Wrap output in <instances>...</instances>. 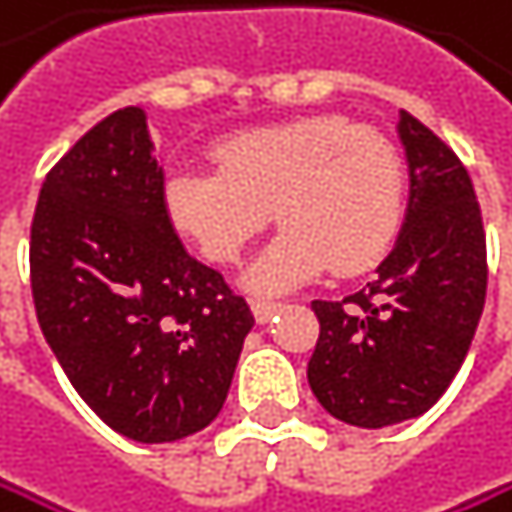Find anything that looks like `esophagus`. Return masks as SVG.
<instances>
[{"label": "esophagus", "instance_id": "obj_1", "mask_svg": "<svg viewBox=\"0 0 512 512\" xmlns=\"http://www.w3.org/2000/svg\"><path fill=\"white\" fill-rule=\"evenodd\" d=\"M280 308H284L280 302H271V299H253V314H256V320H259V323H268Z\"/></svg>", "mask_w": 512, "mask_h": 512}]
</instances>
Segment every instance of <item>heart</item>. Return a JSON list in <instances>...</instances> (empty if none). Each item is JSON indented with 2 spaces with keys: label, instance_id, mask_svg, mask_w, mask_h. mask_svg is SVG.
Segmentation results:
<instances>
[{
  "label": "heart",
  "instance_id": "heart-1",
  "mask_svg": "<svg viewBox=\"0 0 512 512\" xmlns=\"http://www.w3.org/2000/svg\"><path fill=\"white\" fill-rule=\"evenodd\" d=\"M213 155L219 170L183 164L164 176V213L204 259L228 265L277 210L284 228L244 274L256 293H284L329 265L360 274L400 235L403 158L372 127L314 115L232 134Z\"/></svg>",
  "mask_w": 512,
  "mask_h": 512
}]
</instances>
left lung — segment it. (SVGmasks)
<instances>
[{
    "mask_svg": "<svg viewBox=\"0 0 512 512\" xmlns=\"http://www.w3.org/2000/svg\"><path fill=\"white\" fill-rule=\"evenodd\" d=\"M397 134L409 164V207L394 250L366 290L311 308L320 339L308 385L354 427L424 415L458 375L485 305V232L458 155L409 112Z\"/></svg>",
    "mask_w": 512,
    "mask_h": 512,
    "instance_id": "1",
    "label": "left lung"
}]
</instances>
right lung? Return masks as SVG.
<instances>
[{
  "label": "right lung",
  "instance_id": "1",
  "mask_svg": "<svg viewBox=\"0 0 512 512\" xmlns=\"http://www.w3.org/2000/svg\"><path fill=\"white\" fill-rule=\"evenodd\" d=\"M146 112L106 115L45 176L30 280L42 336L121 437L173 443L222 409L250 305L186 253L164 213Z\"/></svg>",
  "mask_w": 512,
  "mask_h": 512
}]
</instances>
